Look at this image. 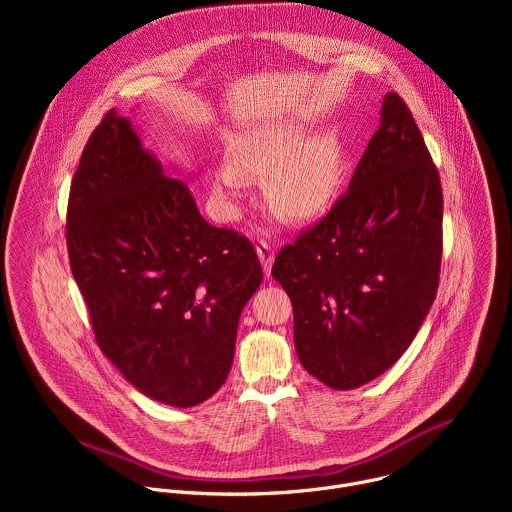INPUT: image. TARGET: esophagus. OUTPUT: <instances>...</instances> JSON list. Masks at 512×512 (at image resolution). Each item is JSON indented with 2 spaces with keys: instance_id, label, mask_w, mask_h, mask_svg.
I'll use <instances>...</instances> for the list:
<instances>
[{
  "instance_id": "34e87169",
  "label": "esophagus",
  "mask_w": 512,
  "mask_h": 512,
  "mask_svg": "<svg viewBox=\"0 0 512 512\" xmlns=\"http://www.w3.org/2000/svg\"><path fill=\"white\" fill-rule=\"evenodd\" d=\"M257 255H259V259H261V265H263L265 275H269V273H271V263H273V257H275L273 245H271L269 241L261 239L259 245H257Z\"/></svg>"
}]
</instances>
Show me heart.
<instances>
[{
	"label": "heart",
	"mask_w": 512,
	"mask_h": 512,
	"mask_svg": "<svg viewBox=\"0 0 512 512\" xmlns=\"http://www.w3.org/2000/svg\"><path fill=\"white\" fill-rule=\"evenodd\" d=\"M304 144L296 123H267L235 141L233 162L216 172V192L233 204L249 184L247 174H271L269 196L291 216H312L336 196L342 178V152L334 137L322 135Z\"/></svg>",
	"instance_id": "obj_1"
}]
</instances>
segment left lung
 <instances>
[{
    "label": "left lung",
    "mask_w": 512,
    "mask_h": 512,
    "mask_svg": "<svg viewBox=\"0 0 512 512\" xmlns=\"http://www.w3.org/2000/svg\"><path fill=\"white\" fill-rule=\"evenodd\" d=\"M442 218L440 172L407 103L389 93L348 190L271 267L310 375L346 391L397 362L440 285Z\"/></svg>",
    "instance_id": "1"
}]
</instances>
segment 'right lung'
<instances>
[{
	"instance_id": "right-lung-1",
	"label": "right lung",
	"mask_w": 512,
	"mask_h": 512,
	"mask_svg": "<svg viewBox=\"0 0 512 512\" xmlns=\"http://www.w3.org/2000/svg\"><path fill=\"white\" fill-rule=\"evenodd\" d=\"M66 249L95 340L135 389L174 407L221 389L241 312L263 281L257 251L208 225L115 109L72 176Z\"/></svg>"
}]
</instances>
